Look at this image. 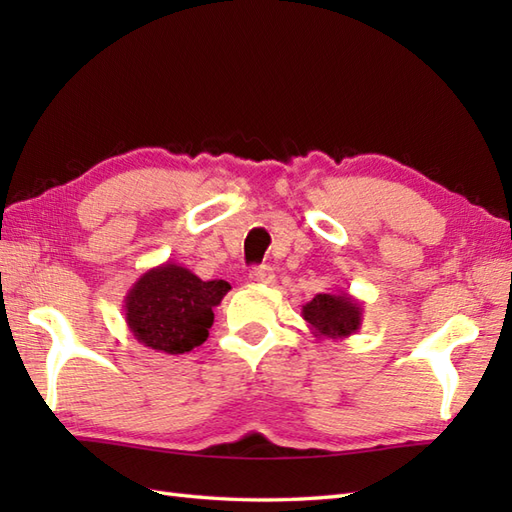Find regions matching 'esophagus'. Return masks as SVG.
Listing matches in <instances>:
<instances>
[{
  "label": "esophagus",
  "mask_w": 512,
  "mask_h": 512,
  "mask_svg": "<svg viewBox=\"0 0 512 512\" xmlns=\"http://www.w3.org/2000/svg\"><path fill=\"white\" fill-rule=\"evenodd\" d=\"M248 279L253 281V284L270 286V284H275V270L270 268V266H259V268H253V270H250Z\"/></svg>",
  "instance_id": "esophagus-1"
}]
</instances>
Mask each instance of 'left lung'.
Listing matches in <instances>:
<instances>
[{
  "mask_svg": "<svg viewBox=\"0 0 512 512\" xmlns=\"http://www.w3.org/2000/svg\"><path fill=\"white\" fill-rule=\"evenodd\" d=\"M301 317L317 339L343 341L361 330L363 303L350 292H319L301 308Z\"/></svg>",
  "mask_w": 512,
  "mask_h": 512,
  "instance_id": "1",
  "label": "left lung"
}]
</instances>
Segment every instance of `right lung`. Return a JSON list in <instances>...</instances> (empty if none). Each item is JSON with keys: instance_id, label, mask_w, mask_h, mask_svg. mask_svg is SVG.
<instances>
[{"instance_id": "1", "label": "right lung", "mask_w": 512, "mask_h": 512, "mask_svg": "<svg viewBox=\"0 0 512 512\" xmlns=\"http://www.w3.org/2000/svg\"><path fill=\"white\" fill-rule=\"evenodd\" d=\"M231 286L202 281L189 268L165 262L136 279L125 295V323L138 343L165 354L191 352L206 341L213 308Z\"/></svg>"}]
</instances>
